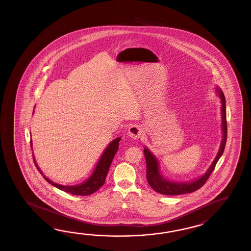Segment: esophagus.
I'll use <instances>...</instances> for the list:
<instances>
[{"label": "esophagus", "instance_id": "obj_1", "mask_svg": "<svg viewBox=\"0 0 251 251\" xmlns=\"http://www.w3.org/2000/svg\"><path fill=\"white\" fill-rule=\"evenodd\" d=\"M128 134L131 138L136 140L141 138L144 135V130L138 125H133L129 127Z\"/></svg>", "mask_w": 251, "mask_h": 251}]
</instances>
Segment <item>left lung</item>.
I'll use <instances>...</instances> for the list:
<instances>
[{
    "label": "left lung",
    "instance_id": "obj_1",
    "mask_svg": "<svg viewBox=\"0 0 251 251\" xmlns=\"http://www.w3.org/2000/svg\"><path fill=\"white\" fill-rule=\"evenodd\" d=\"M217 92L222 100V130H223V140L221 147L219 150L216 158L210 166L206 173L203 176L198 177V179H195L191 182H171L165 179L163 176L160 175L159 162L155 158L152 153L147 148H144V152L146 160V177L147 181L149 183L151 187L161 195L166 196H176V195H182L187 193H192L197 191L199 188L203 187L204 183L207 181L210 175L212 174L215 165L217 163L219 159L223 155L225 148V144L227 141V121H226V106H225V97L224 92L217 88Z\"/></svg>",
    "mask_w": 251,
    "mask_h": 251
}]
</instances>
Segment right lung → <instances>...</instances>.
<instances>
[{
    "label": "right lung",
    "mask_w": 251,
    "mask_h": 251,
    "mask_svg": "<svg viewBox=\"0 0 251 251\" xmlns=\"http://www.w3.org/2000/svg\"><path fill=\"white\" fill-rule=\"evenodd\" d=\"M120 137L113 140L110 144H108L105 151L103 152L100 160L99 161V163L97 164L96 169L94 172L92 173L91 177L89 179H87L85 182L81 183L80 185L77 186H63V185H59L54 182L51 181L50 179H48V177L44 176L41 171L39 170L38 166L36 163V160L33 155V160L34 163L37 167L38 171L41 173L43 177L51 185H53V187H57L59 189L63 190L64 192L70 193L72 195H76V196H89L94 192H96L99 188L104 185L105 180H106V176H107V171L109 170V167L111 165L113 158L116 154V152L118 151V145H119V141ZM32 142L30 141V146L32 148Z\"/></svg>",
    "instance_id": "right-lung-1"
}]
</instances>
